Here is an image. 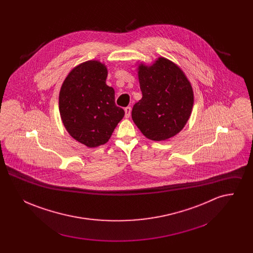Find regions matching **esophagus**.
<instances>
[{
    "label": "esophagus",
    "mask_w": 253,
    "mask_h": 253,
    "mask_svg": "<svg viewBox=\"0 0 253 253\" xmlns=\"http://www.w3.org/2000/svg\"><path fill=\"white\" fill-rule=\"evenodd\" d=\"M124 111H125V118L126 119H128V118H130V115H131V107H126V108L124 109Z\"/></svg>",
    "instance_id": "esophagus-1"
}]
</instances>
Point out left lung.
I'll return each mask as SVG.
<instances>
[{
  "label": "left lung",
  "instance_id": "obj_1",
  "mask_svg": "<svg viewBox=\"0 0 253 253\" xmlns=\"http://www.w3.org/2000/svg\"><path fill=\"white\" fill-rule=\"evenodd\" d=\"M142 98L132 110L134 124L151 140L162 141L177 134L189 121L193 91L175 63L158 58L152 65L138 64Z\"/></svg>",
  "mask_w": 253,
  "mask_h": 253
}]
</instances>
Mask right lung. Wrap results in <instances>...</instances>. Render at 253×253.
Returning <instances> with one entry per match:
<instances>
[{
    "label": "right lung",
    "instance_id": "add662e5",
    "mask_svg": "<svg viewBox=\"0 0 253 253\" xmlns=\"http://www.w3.org/2000/svg\"><path fill=\"white\" fill-rule=\"evenodd\" d=\"M107 75L105 64L88 60L74 67L60 88L62 123L74 139L88 148L105 144L125 114L115 103Z\"/></svg>",
    "mask_w": 253,
    "mask_h": 253
}]
</instances>
